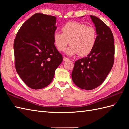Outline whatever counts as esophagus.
Returning a JSON list of instances; mask_svg holds the SVG:
<instances>
[{
    "label": "esophagus",
    "mask_w": 129,
    "mask_h": 129,
    "mask_svg": "<svg viewBox=\"0 0 129 129\" xmlns=\"http://www.w3.org/2000/svg\"><path fill=\"white\" fill-rule=\"evenodd\" d=\"M69 60V59L67 57L64 56V57H63V60H64V61H67V60Z\"/></svg>",
    "instance_id": "obj_1"
}]
</instances>
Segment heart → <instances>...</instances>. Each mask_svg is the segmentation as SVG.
Instances as JSON below:
<instances>
[{"label":"heart","mask_w":129,"mask_h":129,"mask_svg":"<svg viewBox=\"0 0 129 129\" xmlns=\"http://www.w3.org/2000/svg\"><path fill=\"white\" fill-rule=\"evenodd\" d=\"M61 30L62 33L56 31L54 34L55 45L59 51H64L70 44L71 45L67 51L68 55L79 54L80 56H85L94 48L97 34L93 26L70 21L62 26Z\"/></svg>","instance_id":"b5f03b06"}]
</instances>
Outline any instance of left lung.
Here are the masks:
<instances>
[{
    "mask_svg": "<svg viewBox=\"0 0 129 129\" xmlns=\"http://www.w3.org/2000/svg\"><path fill=\"white\" fill-rule=\"evenodd\" d=\"M96 27L97 38L94 48L85 57L75 62L72 80L80 89L90 90L105 80L113 68L115 46L113 33L100 19L90 15Z\"/></svg>",
    "mask_w": 129,
    "mask_h": 129,
    "instance_id": "obj_1",
    "label": "left lung"
}]
</instances>
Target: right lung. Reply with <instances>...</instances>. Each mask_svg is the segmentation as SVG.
Wrapping results in <instances>:
<instances>
[{
    "label": "right lung",
    "instance_id": "obj_1",
    "mask_svg": "<svg viewBox=\"0 0 129 129\" xmlns=\"http://www.w3.org/2000/svg\"><path fill=\"white\" fill-rule=\"evenodd\" d=\"M56 20L54 16L35 14L21 25L14 42L16 72L33 89L50 84L62 61L54 45Z\"/></svg>",
    "mask_w": 129,
    "mask_h": 129
}]
</instances>
